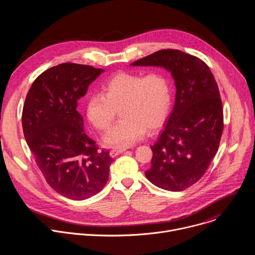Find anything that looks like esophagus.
I'll return each mask as SVG.
<instances>
[{
  "instance_id": "1",
  "label": "esophagus",
  "mask_w": 255,
  "mask_h": 255,
  "mask_svg": "<svg viewBox=\"0 0 255 255\" xmlns=\"http://www.w3.org/2000/svg\"><path fill=\"white\" fill-rule=\"evenodd\" d=\"M125 150H126L125 148H120V149L115 148V149H111V150H110V155H111L112 157H116L117 155H119L120 153L124 152Z\"/></svg>"
}]
</instances>
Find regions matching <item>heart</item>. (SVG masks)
Listing matches in <instances>:
<instances>
[{
	"label": "heart",
	"mask_w": 255,
	"mask_h": 255,
	"mask_svg": "<svg viewBox=\"0 0 255 255\" xmlns=\"http://www.w3.org/2000/svg\"><path fill=\"white\" fill-rule=\"evenodd\" d=\"M172 103L171 84L161 71L146 75L120 72L102 87V94L91 95L86 104L90 123L99 131H107L118 111L122 120L104 141L109 146L125 148L141 139L146 129L159 128L168 117Z\"/></svg>",
	"instance_id": "1"
}]
</instances>
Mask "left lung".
Wrapping results in <instances>:
<instances>
[{"instance_id":"1","label":"left lung","mask_w":255,"mask_h":255,"mask_svg":"<svg viewBox=\"0 0 255 255\" xmlns=\"http://www.w3.org/2000/svg\"><path fill=\"white\" fill-rule=\"evenodd\" d=\"M131 64L163 66L174 79L173 110L151 146L145 175L160 189L184 191L205 174L219 148L224 123L218 85L202 59L176 49L158 50Z\"/></svg>"}]
</instances>
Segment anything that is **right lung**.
<instances>
[{
  "mask_svg": "<svg viewBox=\"0 0 255 255\" xmlns=\"http://www.w3.org/2000/svg\"><path fill=\"white\" fill-rule=\"evenodd\" d=\"M103 69L65 62L50 67L29 89L22 126L35 162L59 195L82 201L107 184L114 159L84 131L78 101Z\"/></svg>",
  "mask_w": 255,
  "mask_h": 255,
  "instance_id": "1",
  "label": "right lung"
}]
</instances>
